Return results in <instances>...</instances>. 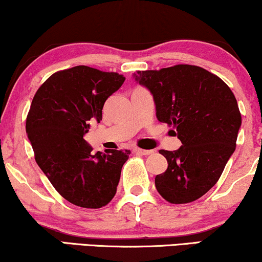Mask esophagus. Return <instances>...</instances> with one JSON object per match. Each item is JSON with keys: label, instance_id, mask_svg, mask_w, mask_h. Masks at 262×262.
Listing matches in <instances>:
<instances>
[{"label": "esophagus", "instance_id": "esophagus-1", "mask_svg": "<svg viewBox=\"0 0 262 262\" xmlns=\"http://www.w3.org/2000/svg\"><path fill=\"white\" fill-rule=\"evenodd\" d=\"M134 151L137 154H140V155H151V154H154V150H143L139 149V147H135Z\"/></svg>", "mask_w": 262, "mask_h": 262}]
</instances>
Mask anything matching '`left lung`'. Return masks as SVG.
Masks as SVG:
<instances>
[{
    "instance_id": "left-lung-1",
    "label": "left lung",
    "mask_w": 262,
    "mask_h": 262,
    "mask_svg": "<svg viewBox=\"0 0 262 262\" xmlns=\"http://www.w3.org/2000/svg\"><path fill=\"white\" fill-rule=\"evenodd\" d=\"M154 97L156 117L182 141L178 150H160L168 167L155 185L171 204H187L206 194L221 177L235 143L242 116L222 79L206 69L177 64L133 74Z\"/></svg>"
}]
</instances>
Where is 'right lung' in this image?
Masks as SVG:
<instances>
[{
    "mask_svg": "<svg viewBox=\"0 0 262 262\" xmlns=\"http://www.w3.org/2000/svg\"><path fill=\"white\" fill-rule=\"evenodd\" d=\"M125 78L113 72L77 66L52 74L39 88L27 117L35 161L69 203L100 209L113 199L130 151L108 155L84 140L90 124L100 123L106 100Z\"/></svg>",
    "mask_w": 262,
    "mask_h": 262,
    "instance_id": "right-lung-1",
    "label": "right lung"
}]
</instances>
